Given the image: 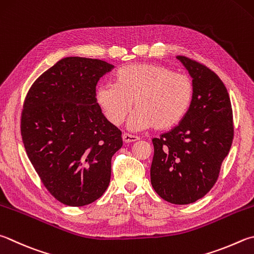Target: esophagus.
Here are the masks:
<instances>
[{
	"mask_svg": "<svg viewBox=\"0 0 254 254\" xmlns=\"http://www.w3.org/2000/svg\"><path fill=\"white\" fill-rule=\"evenodd\" d=\"M122 139H123V142L131 143V142H135V141L139 140V136L128 134V133H123V134H122Z\"/></svg>",
	"mask_w": 254,
	"mask_h": 254,
	"instance_id": "esophagus-1",
	"label": "esophagus"
}]
</instances>
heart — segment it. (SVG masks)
Masks as SVG:
<instances>
[{
    "label": "heart",
    "instance_id": "heart-1",
    "mask_svg": "<svg viewBox=\"0 0 254 254\" xmlns=\"http://www.w3.org/2000/svg\"><path fill=\"white\" fill-rule=\"evenodd\" d=\"M193 98L194 83L190 76L153 63L120 67L115 83H103L95 91L96 103L113 126H120L134 104L127 122L132 130L174 127L189 112Z\"/></svg>",
    "mask_w": 254,
    "mask_h": 254
}]
</instances>
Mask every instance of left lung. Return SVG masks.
<instances>
[{"mask_svg": "<svg viewBox=\"0 0 254 254\" xmlns=\"http://www.w3.org/2000/svg\"><path fill=\"white\" fill-rule=\"evenodd\" d=\"M177 58L193 77L194 98L177 127L152 139L151 183L163 200L189 204L218 181L233 141V113L227 87L213 71L184 55Z\"/></svg>", "mask_w": 254, "mask_h": 254, "instance_id": "left-lung-1", "label": "left lung"}]
</instances>
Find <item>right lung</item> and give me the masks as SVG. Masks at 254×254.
<instances>
[{
	"mask_svg": "<svg viewBox=\"0 0 254 254\" xmlns=\"http://www.w3.org/2000/svg\"><path fill=\"white\" fill-rule=\"evenodd\" d=\"M113 68L102 60L64 58L34 81L23 103L26 154L43 186L65 205L90 204L109 187L122 132L105 119L95 89Z\"/></svg>",
	"mask_w": 254,
	"mask_h": 254,
	"instance_id": "1",
	"label": "right lung"
}]
</instances>
